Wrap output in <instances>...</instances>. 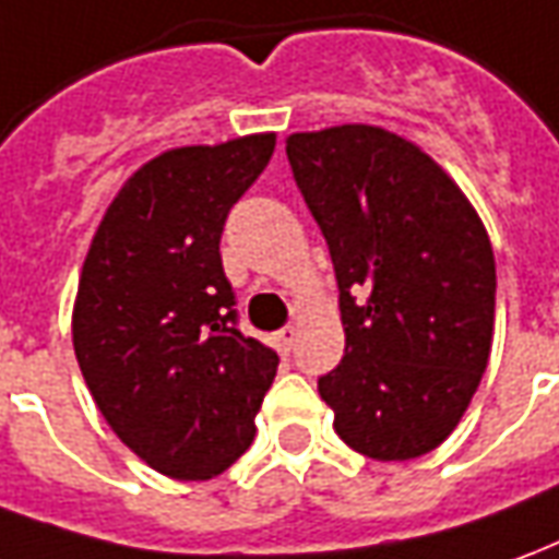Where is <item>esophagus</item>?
I'll use <instances>...</instances> for the list:
<instances>
[{
	"mask_svg": "<svg viewBox=\"0 0 559 559\" xmlns=\"http://www.w3.org/2000/svg\"><path fill=\"white\" fill-rule=\"evenodd\" d=\"M295 341H298V329H295V325H286L283 331H276V337H273V344H276V349H280L283 356H286V353H292Z\"/></svg>",
	"mask_w": 559,
	"mask_h": 559,
	"instance_id": "obj_1",
	"label": "esophagus"
}]
</instances>
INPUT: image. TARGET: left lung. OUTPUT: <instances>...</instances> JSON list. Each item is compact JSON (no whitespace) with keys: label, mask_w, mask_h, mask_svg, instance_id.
I'll list each match as a JSON object with an SVG mask.
<instances>
[{"label":"left lung","mask_w":559,"mask_h":559,"mask_svg":"<svg viewBox=\"0 0 559 559\" xmlns=\"http://www.w3.org/2000/svg\"><path fill=\"white\" fill-rule=\"evenodd\" d=\"M286 155L329 242L346 353L319 380L346 448L404 463L448 441L487 371L496 261L463 188L374 124L292 133Z\"/></svg>","instance_id":"obj_1"}]
</instances>
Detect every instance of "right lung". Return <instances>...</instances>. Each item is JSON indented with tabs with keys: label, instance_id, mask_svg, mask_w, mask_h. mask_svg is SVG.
Here are the masks:
<instances>
[{
	"label": "right lung",
	"instance_id": "right-lung-1",
	"mask_svg": "<svg viewBox=\"0 0 559 559\" xmlns=\"http://www.w3.org/2000/svg\"><path fill=\"white\" fill-rule=\"evenodd\" d=\"M276 133L167 148L96 228L72 307V346L111 432L155 472L210 480L255 438L280 356L234 325L218 240L267 167Z\"/></svg>",
	"mask_w": 559,
	"mask_h": 559
}]
</instances>
